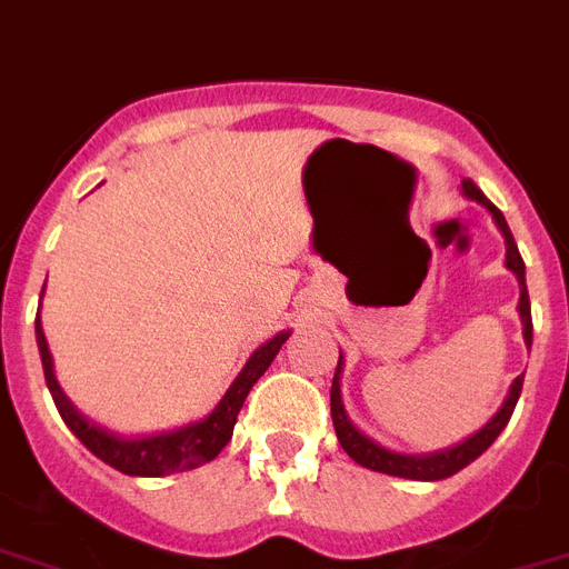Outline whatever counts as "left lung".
<instances>
[{"label": "left lung", "mask_w": 569, "mask_h": 569, "mask_svg": "<svg viewBox=\"0 0 569 569\" xmlns=\"http://www.w3.org/2000/svg\"><path fill=\"white\" fill-rule=\"evenodd\" d=\"M462 189L471 200H480V203L495 214L497 227H500V232H503L506 267H509L511 273L518 276L520 281L518 311H520V319H523V337H527V342L532 346V308H529V293H527V267H523V258H520L518 252V243H515V238H511L509 223H506L503 211L497 209V206L491 203V200L477 189V186H473V180H465ZM340 360H337L335 383H331V419H335V430L342 450H346L355 462L363 465V468L389 473V477H407V480H445V477H453L457 471H462L465 465H471L480 453H486L497 436L503 433V427L509 425L511 412H515V403H518L520 398V389H523V375H520V378H515V383H511L509 398H506V403L500 407V412H497L495 419L488 421L482 430H477L471 439H465L462 445H457V448L442 450V453H430V457H403V453H392V450L375 445L372 439H366L358 427L346 419V410H342V401H340V366H342Z\"/></svg>", "instance_id": "obj_1"}]
</instances>
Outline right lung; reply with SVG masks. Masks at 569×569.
Returning a JSON list of instances; mask_svg holds the SVG:
<instances>
[{"instance_id":"obj_1","label":"right lung","mask_w":569,"mask_h":569,"mask_svg":"<svg viewBox=\"0 0 569 569\" xmlns=\"http://www.w3.org/2000/svg\"><path fill=\"white\" fill-rule=\"evenodd\" d=\"M284 340H288V335H279L270 342H264L261 349H256V355L247 360L243 372L234 378V383L229 387L223 401L214 407V412H211L209 419L182 427L177 433H162L150 436V439L127 442V439L112 436L104 427H98L92 425V421L83 419L81 412L69 403V398L60 392L58 380H54V369H51L49 346H46V337H42L40 317H37V346H40L42 372H46V383H49L51 398L58 403V412L63 416L69 430H72V433L78 436L101 462L112 465L116 471L130 473V477H166V473L189 471V468H197V465L211 462V459L218 457L220 450L227 448L229 439H232V427L234 421H238V412H241L243 401L250 396L252 383L267 372V366L273 363V358L279 355L281 342Z\"/></svg>"}]
</instances>
